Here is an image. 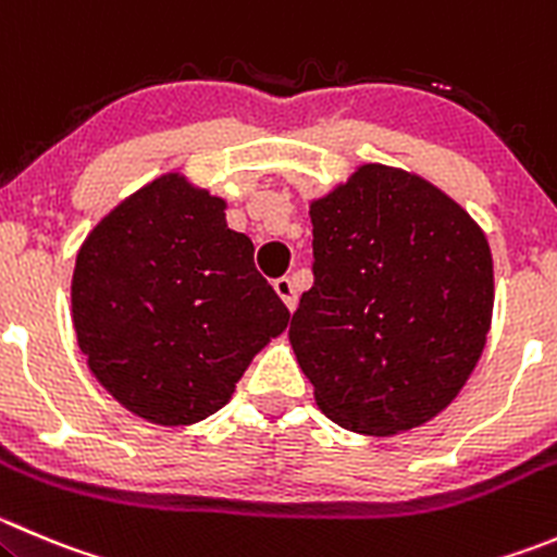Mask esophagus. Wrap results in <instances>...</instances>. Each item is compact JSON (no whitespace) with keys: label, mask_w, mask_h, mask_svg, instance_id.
<instances>
[{"label":"esophagus","mask_w":557,"mask_h":557,"mask_svg":"<svg viewBox=\"0 0 557 557\" xmlns=\"http://www.w3.org/2000/svg\"><path fill=\"white\" fill-rule=\"evenodd\" d=\"M274 290H277L280 299L285 301V307H288V310L294 312L296 305H299V296H296L294 280H290V277H277V280H274Z\"/></svg>","instance_id":"34e87169"}]
</instances>
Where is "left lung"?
<instances>
[{"label":"left lung","instance_id":"obj_1","mask_svg":"<svg viewBox=\"0 0 557 557\" xmlns=\"http://www.w3.org/2000/svg\"><path fill=\"white\" fill-rule=\"evenodd\" d=\"M310 218L315 283L288 339L318 408L375 438L430 422L487 343V236L444 190L381 163L315 198Z\"/></svg>","mask_w":557,"mask_h":557}]
</instances>
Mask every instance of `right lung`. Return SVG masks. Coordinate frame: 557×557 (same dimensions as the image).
I'll use <instances>...</instances> for the list:
<instances>
[{"label":"right lung","instance_id":"1","mask_svg":"<svg viewBox=\"0 0 557 557\" xmlns=\"http://www.w3.org/2000/svg\"><path fill=\"white\" fill-rule=\"evenodd\" d=\"M225 223V201L171 171L111 209L75 256L73 326L129 413L180 428L218 413L288 307Z\"/></svg>","mask_w":557,"mask_h":557}]
</instances>
